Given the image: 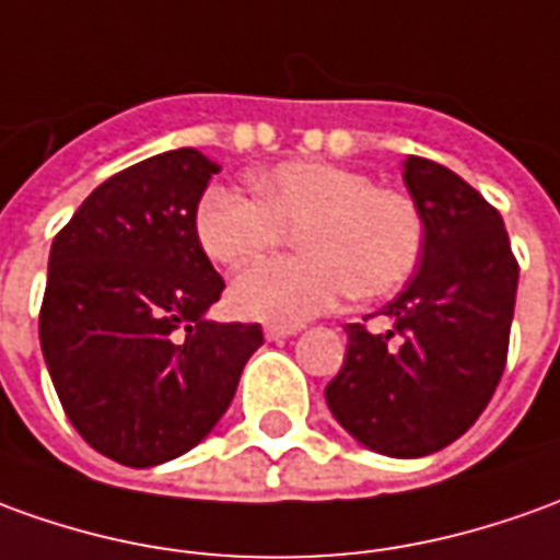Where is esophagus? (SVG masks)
<instances>
[{
  "instance_id": "esophagus-1",
  "label": "esophagus",
  "mask_w": 560,
  "mask_h": 560,
  "mask_svg": "<svg viewBox=\"0 0 560 560\" xmlns=\"http://www.w3.org/2000/svg\"><path fill=\"white\" fill-rule=\"evenodd\" d=\"M295 331H299V326H265V338L268 341H280V338H289Z\"/></svg>"
}]
</instances>
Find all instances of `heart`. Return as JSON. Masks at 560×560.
Listing matches in <instances>:
<instances>
[{
  "instance_id": "1",
  "label": "heart",
  "mask_w": 560,
  "mask_h": 560,
  "mask_svg": "<svg viewBox=\"0 0 560 560\" xmlns=\"http://www.w3.org/2000/svg\"><path fill=\"white\" fill-rule=\"evenodd\" d=\"M253 195L210 185L195 210L203 253L241 268L283 246L295 231L302 253L258 261L231 283L243 317L299 326L338 299H381L418 271L427 219L408 191L331 161H283L253 176Z\"/></svg>"
}]
</instances>
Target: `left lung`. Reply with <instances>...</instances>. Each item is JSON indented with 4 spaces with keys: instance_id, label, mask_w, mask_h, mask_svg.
<instances>
[{
    "instance_id": "8db88e82",
    "label": "left lung",
    "mask_w": 560,
    "mask_h": 560,
    "mask_svg": "<svg viewBox=\"0 0 560 560\" xmlns=\"http://www.w3.org/2000/svg\"><path fill=\"white\" fill-rule=\"evenodd\" d=\"M405 185L427 219L411 283L381 307L387 335L347 323L331 415L365 448L423 457L479 420L503 377L518 261L503 215L448 167L411 155ZM375 317V314H372Z\"/></svg>"
}]
</instances>
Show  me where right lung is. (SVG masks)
I'll return each instance as SVG.
<instances>
[{"label":"right lung","instance_id":"obj_1","mask_svg":"<svg viewBox=\"0 0 560 560\" xmlns=\"http://www.w3.org/2000/svg\"><path fill=\"white\" fill-rule=\"evenodd\" d=\"M219 173L198 149L109 176L57 231L38 311L54 390L79 435L115 464L195 448L234 399L258 323H207L225 280L195 231Z\"/></svg>","mask_w":560,"mask_h":560}]
</instances>
